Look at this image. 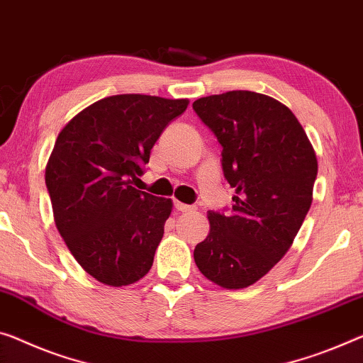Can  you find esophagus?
<instances>
[{
	"mask_svg": "<svg viewBox=\"0 0 363 363\" xmlns=\"http://www.w3.org/2000/svg\"><path fill=\"white\" fill-rule=\"evenodd\" d=\"M175 208L180 211V213H193L194 209V206H188V204H183V203H180V201H175Z\"/></svg>",
	"mask_w": 363,
	"mask_h": 363,
	"instance_id": "obj_1",
	"label": "esophagus"
}]
</instances>
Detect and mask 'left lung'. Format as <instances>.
Listing matches in <instances>:
<instances>
[{"label": "left lung", "mask_w": 363, "mask_h": 363, "mask_svg": "<svg viewBox=\"0 0 363 363\" xmlns=\"http://www.w3.org/2000/svg\"><path fill=\"white\" fill-rule=\"evenodd\" d=\"M222 146L235 188L232 211L208 213L209 233L194 248L198 269L238 291L266 276L292 247L313 201L318 160L291 108L264 94L230 91L193 102Z\"/></svg>", "instance_id": "8db88e82"}]
</instances>
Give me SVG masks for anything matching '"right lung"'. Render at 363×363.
<instances>
[{
	"label": "right lung",
	"instance_id": "right-lung-1",
	"mask_svg": "<svg viewBox=\"0 0 363 363\" xmlns=\"http://www.w3.org/2000/svg\"><path fill=\"white\" fill-rule=\"evenodd\" d=\"M188 99L120 94L100 99L68 121L45 167L53 219L87 274L125 287L147 274L170 198L139 191L150 149Z\"/></svg>",
	"mask_w": 363,
	"mask_h": 363
}]
</instances>
